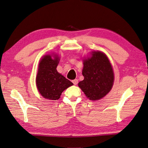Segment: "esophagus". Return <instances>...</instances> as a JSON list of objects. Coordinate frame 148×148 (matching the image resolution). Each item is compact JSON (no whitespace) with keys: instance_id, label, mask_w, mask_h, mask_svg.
Segmentation results:
<instances>
[{"instance_id":"obj_1","label":"esophagus","mask_w":148,"mask_h":148,"mask_svg":"<svg viewBox=\"0 0 148 148\" xmlns=\"http://www.w3.org/2000/svg\"><path fill=\"white\" fill-rule=\"evenodd\" d=\"M72 82H73V83L75 85H77V84H78V80L77 79H73V80Z\"/></svg>"}]
</instances>
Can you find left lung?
I'll return each instance as SVG.
<instances>
[{
	"label": "left lung",
	"instance_id": "obj_1",
	"mask_svg": "<svg viewBox=\"0 0 148 148\" xmlns=\"http://www.w3.org/2000/svg\"><path fill=\"white\" fill-rule=\"evenodd\" d=\"M82 74L84 79L78 86L89 100L96 101L106 96L111 90L114 82L112 66L104 53L92 51L83 59Z\"/></svg>",
	"mask_w": 148,
	"mask_h": 148
}]
</instances>
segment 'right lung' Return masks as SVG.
Listing matches in <instances>:
<instances>
[{"instance_id": "add662e5", "label": "right lung", "mask_w": 148, "mask_h": 148, "mask_svg": "<svg viewBox=\"0 0 148 148\" xmlns=\"http://www.w3.org/2000/svg\"><path fill=\"white\" fill-rule=\"evenodd\" d=\"M59 60L57 54H47L39 61L36 83L38 91L46 99H59L62 92L73 84L57 71Z\"/></svg>"}]
</instances>
